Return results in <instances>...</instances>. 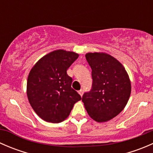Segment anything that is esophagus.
Masks as SVG:
<instances>
[{
	"label": "esophagus",
	"mask_w": 153,
	"mask_h": 153,
	"mask_svg": "<svg viewBox=\"0 0 153 153\" xmlns=\"http://www.w3.org/2000/svg\"><path fill=\"white\" fill-rule=\"evenodd\" d=\"M78 93L80 94V95H81V96H82L83 94H84V89H81V90L78 91Z\"/></svg>",
	"instance_id": "esophagus-1"
}]
</instances>
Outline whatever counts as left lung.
<instances>
[{
	"label": "left lung",
	"mask_w": 153,
	"mask_h": 153,
	"mask_svg": "<svg viewBox=\"0 0 153 153\" xmlns=\"http://www.w3.org/2000/svg\"><path fill=\"white\" fill-rule=\"evenodd\" d=\"M92 69V84L82 97L89 116L98 122L108 121L118 115L126 105L131 83L124 66L106 53L85 55Z\"/></svg>",
	"instance_id": "8db88e82"
}]
</instances>
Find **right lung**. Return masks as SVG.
<instances>
[{
    "mask_svg": "<svg viewBox=\"0 0 153 153\" xmlns=\"http://www.w3.org/2000/svg\"><path fill=\"white\" fill-rule=\"evenodd\" d=\"M78 54L58 49L41 58L27 79V97L32 109L44 121L60 123L69 116L74 104L81 99L72 88L68 68Z\"/></svg>",
    "mask_w": 153,
    "mask_h": 153,
    "instance_id": "right-lung-1",
    "label": "right lung"
}]
</instances>
